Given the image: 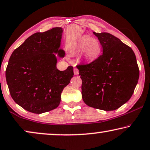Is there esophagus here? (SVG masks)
Segmentation results:
<instances>
[{"label":"esophagus","instance_id":"obj_1","mask_svg":"<svg viewBox=\"0 0 150 150\" xmlns=\"http://www.w3.org/2000/svg\"><path fill=\"white\" fill-rule=\"evenodd\" d=\"M74 74L75 75H77L78 74H79V70H78L77 68L74 69Z\"/></svg>","mask_w":150,"mask_h":150}]
</instances>
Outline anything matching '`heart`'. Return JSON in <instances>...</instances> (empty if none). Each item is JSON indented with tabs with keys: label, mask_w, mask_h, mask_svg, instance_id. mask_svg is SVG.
Returning a JSON list of instances; mask_svg holds the SVG:
<instances>
[{
	"label": "heart",
	"mask_w": 150,
	"mask_h": 150,
	"mask_svg": "<svg viewBox=\"0 0 150 150\" xmlns=\"http://www.w3.org/2000/svg\"><path fill=\"white\" fill-rule=\"evenodd\" d=\"M77 52H83V58L88 62H92L99 58L102 52V45L96 39L84 35L77 40L75 44Z\"/></svg>",
	"instance_id": "b5f03b06"
}]
</instances>
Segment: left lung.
Wrapping results in <instances>:
<instances>
[{
    "instance_id": "obj_1",
    "label": "left lung",
    "mask_w": 150,
    "mask_h": 150,
    "mask_svg": "<svg viewBox=\"0 0 150 150\" xmlns=\"http://www.w3.org/2000/svg\"><path fill=\"white\" fill-rule=\"evenodd\" d=\"M93 33L102 45L103 54L89 64L77 66L82 80V98L89 107L113 111L129 100L138 83L136 56L115 36Z\"/></svg>"
}]
</instances>
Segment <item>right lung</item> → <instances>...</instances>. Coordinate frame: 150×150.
<instances>
[{"instance_id": "add662e5", "label": "right lung", "mask_w": 150, "mask_h": 150, "mask_svg": "<svg viewBox=\"0 0 150 150\" xmlns=\"http://www.w3.org/2000/svg\"><path fill=\"white\" fill-rule=\"evenodd\" d=\"M63 30L56 27L36 33L13 52L6 69L10 94L17 104L31 113H43L56 109L61 93L73 77V67L65 71L56 67Z\"/></svg>"}]
</instances>
